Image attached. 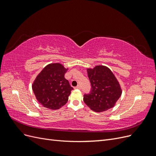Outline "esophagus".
Instances as JSON below:
<instances>
[{"mask_svg": "<svg viewBox=\"0 0 156 156\" xmlns=\"http://www.w3.org/2000/svg\"><path fill=\"white\" fill-rule=\"evenodd\" d=\"M74 88H75V89H81V86H80V85H77V87H74Z\"/></svg>", "mask_w": 156, "mask_h": 156, "instance_id": "1", "label": "esophagus"}]
</instances>
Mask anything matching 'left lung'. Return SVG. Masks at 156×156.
I'll return each instance as SVG.
<instances>
[{
    "instance_id": "obj_1",
    "label": "left lung",
    "mask_w": 156,
    "mask_h": 156,
    "mask_svg": "<svg viewBox=\"0 0 156 156\" xmlns=\"http://www.w3.org/2000/svg\"><path fill=\"white\" fill-rule=\"evenodd\" d=\"M91 90L84 94V102L96 112L105 111L114 107L122 90L114 74L108 68L97 66L87 69Z\"/></svg>"
}]
</instances>
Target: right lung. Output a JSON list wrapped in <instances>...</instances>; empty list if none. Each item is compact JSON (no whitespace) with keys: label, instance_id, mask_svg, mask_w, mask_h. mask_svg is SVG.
<instances>
[{"label":"right lung","instance_id":"add662e5","mask_svg":"<svg viewBox=\"0 0 156 156\" xmlns=\"http://www.w3.org/2000/svg\"><path fill=\"white\" fill-rule=\"evenodd\" d=\"M66 71L62 64H51L37 76L32 90L37 100L44 107L56 110L67 103L73 88L64 77Z\"/></svg>","mask_w":156,"mask_h":156}]
</instances>
